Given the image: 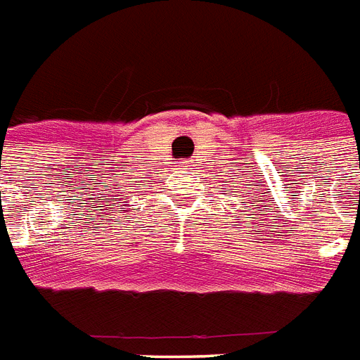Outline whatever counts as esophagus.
I'll return each instance as SVG.
<instances>
[{"label": "esophagus", "mask_w": 360, "mask_h": 360, "mask_svg": "<svg viewBox=\"0 0 360 360\" xmlns=\"http://www.w3.org/2000/svg\"><path fill=\"white\" fill-rule=\"evenodd\" d=\"M182 163H186V165H188V162H182Z\"/></svg>", "instance_id": "1"}]
</instances>
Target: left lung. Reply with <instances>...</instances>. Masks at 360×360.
Instances as JSON below:
<instances>
[{
    "label": "left lung",
    "mask_w": 360,
    "mask_h": 360,
    "mask_svg": "<svg viewBox=\"0 0 360 360\" xmlns=\"http://www.w3.org/2000/svg\"><path fill=\"white\" fill-rule=\"evenodd\" d=\"M236 180H230V184H223V186H225V188L223 189H226V186H230V188H238V186H232V184H234ZM247 186V184H245ZM223 195H226V197H234V202H236V198H240L241 200V208H247V212H249V214L251 215H255V212H252V206H255V204H257V206H260V204L258 202H262V200H258L257 197H253L252 199L250 198L252 195L255 193H245V189L243 188H240V189H234V191H226V193H223ZM249 202L250 204L247 205L246 202ZM243 215H247V214H243ZM255 219H258V217H255Z\"/></svg>",
    "instance_id": "left-lung-1"
}]
</instances>
